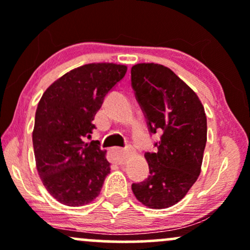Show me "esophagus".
Instances as JSON below:
<instances>
[{"label": "esophagus", "mask_w": 250, "mask_h": 250, "mask_svg": "<svg viewBox=\"0 0 250 250\" xmlns=\"http://www.w3.org/2000/svg\"><path fill=\"white\" fill-rule=\"evenodd\" d=\"M113 161L117 163V165H123L125 162V160L128 159L129 155L131 154V150L130 149H115L113 151Z\"/></svg>", "instance_id": "esophagus-1"}]
</instances>
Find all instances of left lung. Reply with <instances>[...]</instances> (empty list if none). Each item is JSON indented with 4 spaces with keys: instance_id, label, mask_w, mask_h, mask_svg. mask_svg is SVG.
Returning <instances> with one entry per match:
<instances>
[{
    "instance_id": "obj_1",
    "label": "left lung",
    "mask_w": 250,
    "mask_h": 250,
    "mask_svg": "<svg viewBox=\"0 0 250 250\" xmlns=\"http://www.w3.org/2000/svg\"><path fill=\"white\" fill-rule=\"evenodd\" d=\"M131 87L150 133L161 131L156 153H146L149 176L133 183L148 208L176 205L196 182L207 142V117L199 96L173 70L157 63L131 67Z\"/></svg>"
}]
</instances>
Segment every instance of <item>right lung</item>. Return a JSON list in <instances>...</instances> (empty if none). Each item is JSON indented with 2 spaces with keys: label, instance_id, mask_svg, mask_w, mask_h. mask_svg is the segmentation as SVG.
<instances>
[{
  "label": "right lung",
  "instance_id": "add662e5",
  "mask_svg": "<svg viewBox=\"0 0 250 250\" xmlns=\"http://www.w3.org/2000/svg\"><path fill=\"white\" fill-rule=\"evenodd\" d=\"M125 73V64L89 63L56 80L40 100L33 130L37 173L62 205L90 203L110 173L107 151L85 139L95 129L93 120L105 95Z\"/></svg>",
  "mask_w": 250,
  "mask_h": 250
}]
</instances>
